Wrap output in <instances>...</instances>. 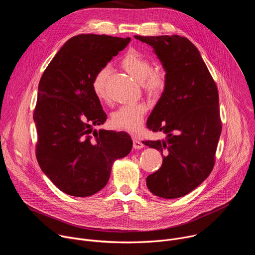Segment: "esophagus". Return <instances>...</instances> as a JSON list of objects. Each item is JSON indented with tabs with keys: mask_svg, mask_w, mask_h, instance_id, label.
I'll return each mask as SVG.
<instances>
[{
	"mask_svg": "<svg viewBox=\"0 0 255 255\" xmlns=\"http://www.w3.org/2000/svg\"><path fill=\"white\" fill-rule=\"evenodd\" d=\"M142 147H144V144L140 141V140H138V139H133V148H135V149H140V148H142Z\"/></svg>",
	"mask_w": 255,
	"mask_h": 255,
	"instance_id": "esophagus-1",
	"label": "esophagus"
}]
</instances>
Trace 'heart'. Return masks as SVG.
I'll return each mask as SVG.
<instances>
[{"instance_id": "heart-1", "label": "heart", "mask_w": 255, "mask_h": 255, "mask_svg": "<svg viewBox=\"0 0 255 255\" xmlns=\"http://www.w3.org/2000/svg\"><path fill=\"white\" fill-rule=\"evenodd\" d=\"M120 64L131 77L141 83L142 89L150 99L157 100L165 92L168 84L166 71L153 68L150 59L137 50H129L122 57ZM110 72V67L104 66L93 77L92 90L100 101L109 100L107 84ZM148 109V104L145 102L123 105L111 114V124L117 129L135 133L139 131Z\"/></svg>"}]
</instances>
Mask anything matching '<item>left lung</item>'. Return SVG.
Here are the masks:
<instances>
[{
	"label": "left lung",
	"mask_w": 255,
	"mask_h": 255,
	"mask_svg": "<svg viewBox=\"0 0 255 255\" xmlns=\"http://www.w3.org/2000/svg\"><path fill=\"white\" fill-rule=\"evenodd\" d=\"M134 37L152 46L168 78L147 128L165 139L144 141L163 155L161 167L146 177L149 191L163 199L183 197L209 176L222 122L219 94L198 48L179 35Z\"/></svg>",
	"instance_id": "8db88e82"
}]
</instances>
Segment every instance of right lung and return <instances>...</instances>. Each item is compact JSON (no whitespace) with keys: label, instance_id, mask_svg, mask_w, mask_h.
<instances>
[{"label":"right lung","instance_id":"obj_1","mask_svg":"<svg viewBox=\"0 0 255 255\" xmlns=\"http://www.w3.org/2000/svg\"><path fill=\"white\" fill-rule=\"evenodd\" d=\"M130 37L81 34L59 49L38 85L33 119L36 158L63 193L89 197L101 191L112 164L132 149L126 132L93 130L107 119L92 90L96 72L123 50Z\"/></svg>","mask_w":255,"mask_h":255}]
</instances>
